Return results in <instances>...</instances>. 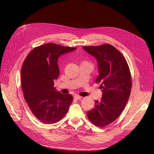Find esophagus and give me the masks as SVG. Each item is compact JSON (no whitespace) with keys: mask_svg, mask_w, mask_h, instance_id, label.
<instances>
[{"mask_svg":"<svg viewBox=\"0 0 154 154\" xmlns=\"http://www.w3.org/2000/svg\"><path fill=\"white\" fill-rule=\"evenodd\" d=\"M74 98H75V99H77V100H80V99L82 98V97H81V96H79V95H76V96H74Z\"/></svg>","mask_w":154,"mask_h":154,"instance_id":"obj_1","label":"esophagus"}]
</instances>
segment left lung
Instances as JSON below:
<instances>
[{
    "mask_svg": "<svg viewBox=\"0 0 154 154\" xmlns=\"http://www.w3.org/2000/svg\"><path fill=\"white\" fill-rule=\"evenodd\" d=\"M83 49L97 61L96 82L100 83L102 92L101 99L95 101L94 108L87 115L95 125L102 127L115 121L124 109L131 88L130 72L122 54L110 45Z\"/></svg>",
    "mask_w": 154,
    "mask_h": 154,
    "instance_id": "8db88e82",
    "label": "left lung"
}]
</instances>
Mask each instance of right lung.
<instances>
[{"label":"right lung","instance_id":"1","mask_svg":"<svg viewBox=\"0 0 154 154\" xmlns=\"http://www.w3.org/2000/svg\"><path fill=\"white\" fill-rule=\"evenodd\" d=\"M76 48L54 43L33 49L21 69V85L24 99L31 111L41 122L54 124L67 113L73 97L56 90L54 81L60 75L58 58Z\"/></svg>","mask_w":154,"mask_h":154}]
</instances>
